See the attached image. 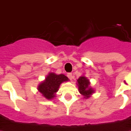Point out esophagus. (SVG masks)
<instances>
[{"label": "esophagus", "mask_w": 131, "mask_h": 131, "mask_svg": "<svg viewBox=\"0 0 131 131\" xmlns=\"http://www.w3.org/2000/svg\"><path fill=\"white\" fill-rule=\"evenodd\" d=\"M67 77H68V78H69V80H72V73H68V74H67Z\"/></svg>", "instance_id": "esophagus-1"}]
</instances>
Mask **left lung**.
I'll use <instances>...</instances> for the list:
<instances>
[{
  "label": "left lung",
  "instance_id": "8db88e82",
  "mask_svg": "<svg viewBox=\"0 0 131 131\" xmlns=\"http://www.w3.org/2000/svg\"><path fill=\"white\" fill-rule=\"evenodd\" d=\"M79 92L81 95L84 96V98H89L94 93L95 90L90 87V82L88 78L84 76H81L77 80Z\"/></svg>",
  "mask_w": 131,
  "mask_h": 131
}]
</instances>
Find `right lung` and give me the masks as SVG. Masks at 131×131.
<instances>
[{"label": "right lung", "mask_w": 131, "mask_h": 131, "mask_svg": "<svg viewBox=\"0 0 131 131\" xmlns=\"http://www.w3.org/2000/svg\"><path fill=\"white\" fill-rule=\"evenodd\" d=\"M67 81H69V79L64 74H56L55 73L50 72L45 80L39 84L37 89L46 99L51 100L55 97L59 85Z\"/></svg>", "instance_id": "1"}]
</instances>
